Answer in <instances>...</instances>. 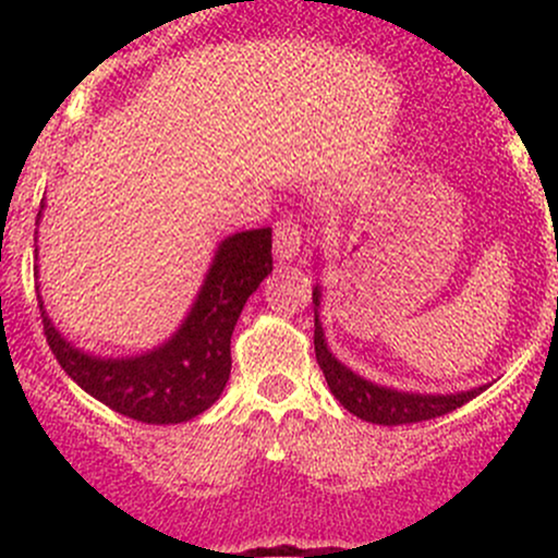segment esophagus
<instances>
[{"instance_id":"34e87169","label":"esophagus","mask_w":558,"mask_h":558,"mask_svg":"<svg viewBox=\"0 0 558 558\" xmlns=\"http://www.w3.org/2000/svg\"><path fill=\"white\" fill-rule=\"evenodd\" d=\"M301 248V226L296 217H283V220L275 226V254L280 262L293 259Z\"/></svg>"}]
</instances>
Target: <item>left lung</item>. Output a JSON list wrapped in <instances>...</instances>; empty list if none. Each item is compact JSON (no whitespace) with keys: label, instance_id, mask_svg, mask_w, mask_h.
<instances>
[{"label":"left lung","instance_id":"obj_1","mask_svg":"<svg viewBox=\"0 0 558 558\" xmlns=\"http://www.w3.org/2000/svg\"><path fill=\"white\" fill-rule=\"evenodd\" d=\"M315 304L319 306V291L315 288ZM315 354L317 364L323 369L328 388L332 390L338 401L349 409L351 414H356L360 420L373 422V425H409V422H425L444 417V414L453 412V409L464 407L466 401H472L475 396L483 393L485 388H472L464 393H448V396H427V393H401V390L375 386V383L364 380V377L354 375L349 367H343L341 362L328 351L325 343L323 325L315 315Z\"/></svg>","mask_w":558,"mask_h":558}]
</instances>
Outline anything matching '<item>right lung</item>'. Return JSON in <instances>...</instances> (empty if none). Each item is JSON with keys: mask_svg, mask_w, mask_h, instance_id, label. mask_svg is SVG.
Listing matches in <instances>:
<instances>
[{"mask_svg": "<svg viewBox=\"0 0 558 558\" xmlns=\"http://www.w3.org/2000/svg\"><path fill=\"white\" fill-rule=\"evenodd\" d=\"M270 272L272 230H243L220 243L181 330L149 354L133 360L83 354L52 328L38 301L44 336L60 367L96 401L146 425H178L220 399L230 377V336L246 299Z\"/></svg>", "mask_w": 558, "mask_h": 558, "instance_id": "1", "label": "right lung"}]
</instances>
